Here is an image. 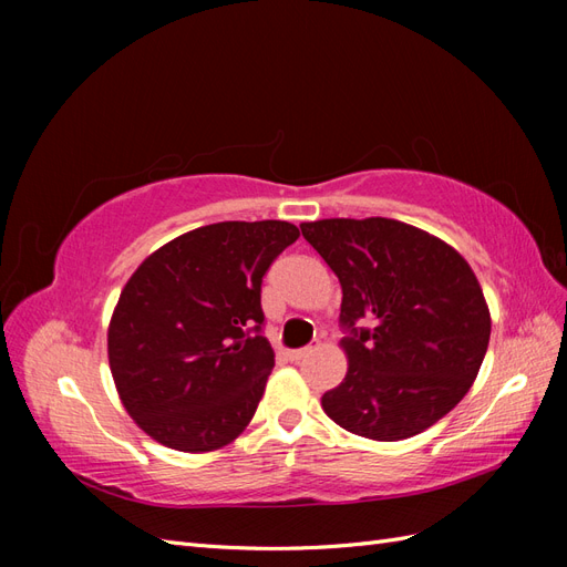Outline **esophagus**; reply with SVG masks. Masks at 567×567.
<instances>
[{"label": "esophagus", "mask_w": 567, "mask_h": 567, "mask_svg": "<svg viewBox=\"0 0 567 567\" xmlns=\"http://www.w3.org/2000/svg\"><path fill=\"white\" fill-rule=\"evenodd\" d=\"M312 350L310 348H300V350H290L288 352V359H290V362H300V359H305L307 354H310Z\"/></svg>", "instance_id": "obj_1"}]
</instances>
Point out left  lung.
Instances as JSON below:
<instances>
[{
	"mask_svg": "<svg viewBox=\"0 0 567 567\" xmlns=\"http://www.w3.org/2000/svg\"><path fill=\"white\" fill-rule=\"evenodd\" d=\"M305 241L342 288V383L321 406L379 442L423 433L463 400L489 342V310L468 262L437 236L398 219H319Z\"/></svg>",
	"mask_w": 567,
	"mask_h": 567,
	"instance_id": "8db88e82",
	"label": "left lung"
}]
</instances>
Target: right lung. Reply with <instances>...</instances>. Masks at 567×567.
Masks as SVG:
<instances>
[{
    "mask_svg": "<svg viewBox=\"0 0 567 567\" xmlns=\"http://www.w3.org/2000/svg\"><path fill=\"white\" fill-rule=\"evenodd\" d=\"M298 236L281 219L217 221L132 274L109 326V362L127 414L153 440L198 454L244 433L274 367L262 279Z\"/></svg>",
    "mask_w": 567,
    "mask_h": 567,
    "instance_id": "right-lung-1",
    "label": "right lung"
}]
</instances>
